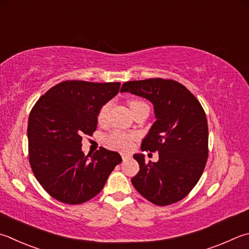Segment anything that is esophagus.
<instances>
[{
    "label": "esophagus",
    "mask_w": 249,
    "mask_h": 249,
    "mask_svg": "<svg viewBox=\"0 0 249 249\" xmlns=\"http://www.w3.org/2000/svg\"><path fill=\"white\" fill-rule=\"evenodd\" d=\"M122 158H123V160H127L132 158V153H128V152H122Z\"/></svg>",
    "instance_id": "34e87169"
}]
</instances>
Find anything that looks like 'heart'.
<instances>
[{"label":"heart","mask_w":249,"mask_h":249,"mask_svg":"<svg viewBox=\"0 0 249 249\" xmlns=\"http://www.w3.org/2000/svg\"><path fill=\"white\" fill-rule=\"evenodd\" d=\"M138 103H142V101H137V100H133L129 102V107H132L135 105H138ZM110 107H111V103H107V105L103 106L101 107L100 112H99L98 114V120L99 122H105L107 116V113H109L110 110ZM133 139H134V135H129V134H126L123 132H119V130H115V132L111 133L110 135H107V140L113 146H115L120 149H128L132 147V143H133Z\"/></svg>","instance_id":"1"}]
</instances>
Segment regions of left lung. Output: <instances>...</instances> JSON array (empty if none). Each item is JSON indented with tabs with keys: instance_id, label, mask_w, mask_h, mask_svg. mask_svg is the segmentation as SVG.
Wrapping results in <instances>:
<instances>
[{
	"instance_id": "1",
	"label": "left lung",
	"mask_w": 249,
	"mask_h": 249,
	"mask_svg": "<svg viewBox=\"0 0 249 249\" xmlns=\"http://www.w3.org/2000/svg\"><path fill=\"white\" fill-rule=\"evenodd\" d=\"M121 92L147 99L156 117L142 150L158 151L159 160L146 163L142 153L134 155L140 168L132 178L134 187L158 206L182 200L198 183L208 159V124L201 105L185 86L170 79L127 81Z\"/></svg>"
}]
</instances>
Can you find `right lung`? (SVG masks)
I'll return each instance as SVG.
<instances>
[{
    "label": "right lung",
    "instance_id": "obj_1",
    "mask_svg": "<svg viewBox=\"0 0 249 249\" xmlns=\"http://www.w3.org/2000/svg\"><path fill=\"white\" fill-rule=\"evenodd\" d=\"M120 83L67 80L43 94L30 112L29 161L38 182L56 200L78 205L102 191L119 152L100 148L85 156L83 135L97 129L101 107L114 98Z\"/></svg>",
    "mask_w": 249,
    "mask_h": 249
}]
</instances>
